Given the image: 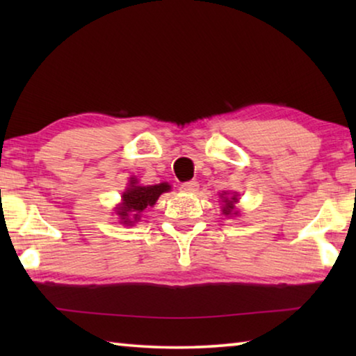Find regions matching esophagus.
Returning <instances> with one entry per match:
<instances>
[{"instance_id":"1","label":"esophagus","mask_w":356,"mask_h":356,"mask_svg":"<svg viewBox=\"0 0 356 356\" xmlns=\"http://www.w3.org/2000/svg\"><path fill=\"white\" fill-rule=\"evenodd\" d=\"M200 188V184L196 182V180H190V182H185L180 185V190L185 191V193H195Z\"/></svg>"}]
</instances>
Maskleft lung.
<instances>
[{
	"instance_id": "8db88e82",
	"label": "left lung",
	"mask_w": 356,
	"mask_h": 356,
	"mask_svg": "<svg viewBox=\"0 0 356 356\" xmlns=\"http://www.w3.org/2000/svg\"><path fill=\"white\" fill-rule=\"evenodd\" d=\"M225 202H226V206H225V209H222V213L225 215H229L232 212V209H234V202H237V195H234L231 200H225Z\"/></svg>"
}]
</instances>
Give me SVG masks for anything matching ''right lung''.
Masks as SVG:
<instances>
[{"label":"right lung","instance_id":"1","mask_svg":"<svg viewBox=\"0 0 356 356\" xmlns=\"http://www.w3.org/2000/svg\"><path fill=\"white\" fill-rule=\"evenodd\" d=\"M166 191H170V185L168 184L141 186L136 185L135 180H131L127 191H124L122 204L118 207V215L124 221V225H131V216L135 220L140 218L143 210L146 207H152L161 193Z\"/></svg>","mask_w":356,"mask_h":356}]
</instances>
